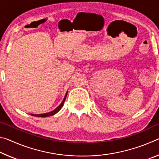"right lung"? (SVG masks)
Listing matches in <instances>:
<instances>
[{
    "label": "right lung",
    "instance_id": "add662e5",
    "mask_svg": "<svg viewBox=\"0 0 159 159\" xmlns=\"http://www.w3.org/2000/svg\"><path fill=\"white\" fill-rule=\"evenodd\" d=\"M66 95H67V93H66L65 96H64V98L63 99V101L61 102V103L60 104V105L57 108H56L55 110H53V111H50V112H48V113H45V114H31V115L34 116H38V117H48V116H52L54 114H55L56 113H57L61 109V107H62L64 102H65Z\"/></svg>",
    "mask_w": 159,
    "mask_h": 159
}]
</instances>
